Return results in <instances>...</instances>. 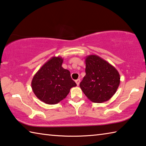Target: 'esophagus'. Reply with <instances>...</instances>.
Masks as SVG:
<instances>
[{"mask_svg":"<svg viewBox=\"0 0 146 146\" xmlns=\"http://www.w3.org/2000/svg\"><path fill=\"white\" fill-rule=\"evenodd\" d=\"M75 82L76 84H77V86H78L79 84H80V79H77V80H75Z\"/></svg>","mask_w":146,"mask_h":146,"instance_id":"esophagus-1","label":"esophagus"}]
</instances>
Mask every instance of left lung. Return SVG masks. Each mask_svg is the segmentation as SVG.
<instances>
[{"instance_id": "obj_1", "label": "left lung", "mask_w": 146, "mask_h": 146, "mask_svg": "<svg viewBox=\"0 0 146 146\" xmlns=\"http://www.w3.org/2000/svg\"><path fill=\"white\" fill-rule=\"evenodd\" d=\"M86 75L80 84L83 93L91 102L102 103L115 95L120 77L114 66L99 56L86 57Z\"/></svg>"}]
</instances>
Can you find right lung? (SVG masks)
<instances>
[{
    "instance_id": "1",
    "label": "right lung",
    "mask_w": 146,
    "mask_h": 146,
    "mask_svg": "<svg viewBox=\"0 0 146 146\" xmlns=\"http://www.w3.org/2000/svg\"><path fill=\"white\" fill-rule=\"evenodd\" d=\"M63 58L53 56L33 76L31 88L35 95L47 104H56L65 98L76 84L70 71L62 68Z\"/></svg>"
}]
</instances>
